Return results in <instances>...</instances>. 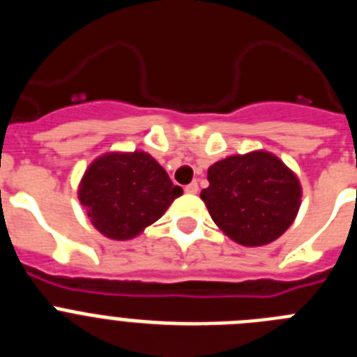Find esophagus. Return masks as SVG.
Here are the masks:
<instances>
[{"label": "esophagus", "instance_id": "obj_1", "mask_svg": "<svg viewBox=\"0 0 357 357\" xmlns=\"http://www.w3.org/2000/svg\"><path fill=\"white\" fill-rule=\"evenodd\" d=\"M185 193L197 195L198 193V184H197V182H191V184L185 185Z\"/></svg>", "mask_w": 357, "mask_h": 357}]
</instances>
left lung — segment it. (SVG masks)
Instances as JSON below:
<instances>
[{
  "label": "left lung",
  "mask_w": 357,
  "mask_h": 357,
  "mask_svg": "<svg viewBox=\"0 0 357 357\" xmlns=\"http://www.w3.org/2000/svg\"><path fill=\"white\" fill-rule=\"evenodd\" d=\"M202 189L213 222L243 247H261L284 234L301 207L295 173L270 151L230 155L207 169Z\"/></svg>",
  "instance_id": "obj_1"
}]
</instances>
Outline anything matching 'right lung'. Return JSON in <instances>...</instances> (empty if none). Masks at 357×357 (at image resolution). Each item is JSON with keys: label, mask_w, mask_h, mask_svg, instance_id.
<instances>
[{"label": "right lung", "mask_w": 357, "mask_h": 357, "mask_svg": "<svg viewBox=\"0 0 357 357\" xmlns=\"http://www.w3.org/2000/svg\"><path fill=\"white\" fill-rule=\"evenodd\" d=\"M182 195L146 151H110L89 164L78 200L105 238L132 239L157 222Z\"/></svg>", "instance_id": "obj_1"}]
</instances>
